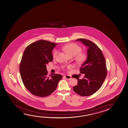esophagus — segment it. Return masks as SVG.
<instances>
[{
	"instance_id": "obj_1",
	"label": "esophagus",
	"mask_w": 128,
	"mask_h": 128,
	"mask_svg": "<svg viewBox=\"0 0 128 128\" xmlns=\"http://www.w3.org/2000/svg\"><path fill=\"white\" fill-rule=\"evenodd\" d=\"M64 77H65L67 79H68V80H70V79L71 78V76L69 75H66L64 76Z\"/></svg>"
}]
</instances>
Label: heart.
<instances>
[{
  "label": "heart",
  "mask_w": 128,
  "mask_h": 128,
  "mask_svg": "<svg viewBox=\"0 0 128 128\" xmlns=\"http://www.w3.org/2000/svg\"><path fill=\"white\" fill-rule=\"evenodd\" d=\"M64 51L67 53L70 56H74L77 54L76 60L79 62H82L85 60L86 58V54L83 52H80L82 50V48L75 43H69L65 45L63 48ZM58 53V50H55L54 52L53 57L55 58ZM70 66H69L68 68H70Z\"/></svg>",
  "instance_id": "heart-1"
}]
</instances>
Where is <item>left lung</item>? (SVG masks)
<instances>
[{
    "instance_id": "obj_1",
    "label": "left lung",
    "mask_w": 128,
    "mask_h": 128,
    "mask_svg": "<svg viewBox=\"0 0 128 128\" xmlns=\"http://www.w3.org/2000/svg\"><path fill=\"white\" fill-rule=\"evenodd\" d=\"M81 42L88 47L86 60L80 69L81 74L85 76L82 79L78 75L72 76L78 80V85L73 90L82 96H88L96 92L102 86L107 75L106 62L104 56L96 44L88 40L79 38L76 41Z\"/></svg>"
}]
</instances>
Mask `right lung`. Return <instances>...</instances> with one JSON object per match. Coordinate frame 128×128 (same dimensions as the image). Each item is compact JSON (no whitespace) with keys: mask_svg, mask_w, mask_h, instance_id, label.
Masks as SVG:
<instances>
[{"mask_svg":"<svg viewBox=\"0 0 128 128\" xmlns=\"http://www.w3.org/2000/svg\"><path fill=\"white\" fill-rule=\"evenodd\" d=\"M56 43L40 40L30 44L24 51L20 71L24 86L32 94L45 97L57 88L62 76L48 75L46 65L53 61L52 50Z\"/></svg>","mask_w":128,"mask_h":128,"instance_id":"obj_1","label":"right lung"}]
</instances>
